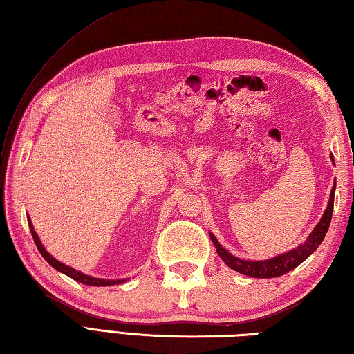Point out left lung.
I'll use <instances>...</instances> for the list:
<instances>
[{
	"instance_id": "8db88e82",
	"label": "left lung",
	"mask_w": 354,
	"mask_h": 354,
	"mask_svg": "<svg viewBox=\"0 0 354 354\" xmlns=\"http://www.w3.org/2000/svg\"><path fill=\"white\" fill-rule=\"evenodd\" d=\"M331 160L335 162L333 156H331ZM335 189H336V186H333L331 194H330V202H328V205H326V209L324 212L321 222L315 226V230H313L308 239H306L302 245H299L297 248L285 252V254L268 259V260H243V259L232 256L231 252L226 251L223 246L218 243L216 236L212 234V232H209V237L212 240V243H214V246H216L217 254L222 257L223 262L228 265L231 270L240 272V274L251 276V277H260V279L279 277V276L286 274L288 271L295 270L297 265H301L306 257H310L313 252L317 250V246L322 243L326 231H328V228H330V222H331V216H333V205H335Z\"/></svg>"
}]
</instances>
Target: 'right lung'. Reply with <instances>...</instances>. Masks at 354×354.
Instances as JSON below:
<instances>
[{"label": "right lung", "mask_w": 354, "mask_h": 354, "mask_svg": "<svg viewBox=\"0 0 354 354\" xmlns=\"http://www.w3.org/2000/svg\"><path fill=\"white\" fill-rule=\"evenodd\" d=\"M28 220H29V218H28ZM29 228H30V232H32L33 242H35L38 251L41 252V256L46 259V262H48L49 265H52L53 268H55L57 271L63 272V274H66V276H69L71 279H73V281H77V282H80V283H84V285H91V286H111V285H118V283L126 282V279H118V281H109V279H108V281H106V279L92 277V276H88V274H83L82 271H77V270L71 268V266H68V265L58 262V260H57L55 257L50 256L49 252L46 251L43 243L39 242V239H38V236H37L35 230H33V225L30 223V220H29Z\"/></svg>", "instance_id": "obj_1"}]
</instances>
